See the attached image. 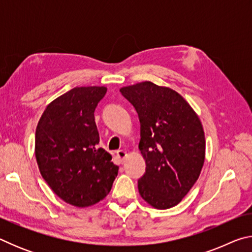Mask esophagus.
<instances>
[{"instance_id":"obj_1","label":"esophagus","mask_w":252,"mask_h":252,"mask_svg":"<svg viewBox=\"0 0 252 252\" xmlns=\"http://www.w3.org/2000/svg\"><path fill=\"white\" fill-rule=\"evenodd\" d=\"M117 157H118V159L120 160V162H125V160L127 157V152L125 150H119V151H117Z\"/></svg>"}]
</instances>
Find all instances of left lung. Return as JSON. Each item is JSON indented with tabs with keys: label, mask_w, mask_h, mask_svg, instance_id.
Returning a JSON list of instances; mask_svg holds the SVG:
<instances>
[{
	"label": "left lung",
	"mask_w": 252,
	"mask_h": 252,
	"mask_svg": "<svg viewBox=\"0 0 252 252\" xmlns=\"http://www.w3.org/2000/svg\"><path fill=\"white\" fill-rule=\"evenodd\" d=\"M140 120L139 149L146 172L139 193L157 209L181 201L203 167L206 140L201 122L190 104L172 89L141 82L120 89Z\"/></svg>",
	"instance_id": "obj_1"
}]
</instances>
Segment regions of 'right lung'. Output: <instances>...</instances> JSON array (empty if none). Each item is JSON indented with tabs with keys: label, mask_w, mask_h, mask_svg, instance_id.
<instances>
[{
	"label": "right lung",
	"mask_w": 252,
	"mask_h": 252,
	"mask_svg": "<svg viewBox=\"0 0 252 252\" xmlns=\"http://www.w3.org/2000/svg\"><path fill=\"white\" fill-rule=\"evenodd\" d=\"M104 87L74 88L46 106L35 131V158L53 192L74 207H90L110 192L119 167L104 149L94 111Z\"/></svg>",
	"instance_id": "1"
}]
</instances>
